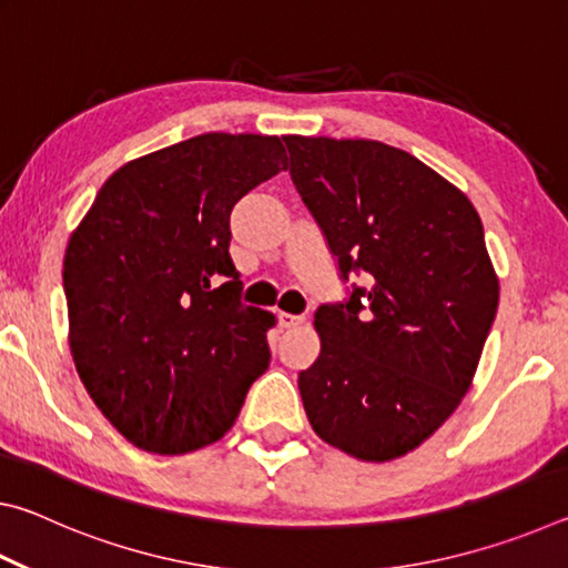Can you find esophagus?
Returning <instances> with one entry per match:
<instances>
[{
  "mask_svg": "<svg viewBox=\"0 0 568 568\" xmlns=\"http://www.w3.org/2000/svg\"><path fill=\"white\" fill-rule=\"evenodd\" d=\"M277 321H281V328H297L305 318L303 315H293V313H277Z\"/></svg>",
  "mask_w": 568,
  "mask_h": 568,
  "instance_id": "obj_1",
  "label": "esophagus"
}]
</instances>
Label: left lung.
<instances>
[{"instance_id":"obj_1","label":"left lung","mask_w":568,"mask_h":568,"mask_svg":"<svg viewBox=\"0 0 568 568\" xmlns=\"http://www.w3.org/2000/svg\"><path fill=\"white\" fill-rule=\"evenodd\" d=\"M291 178L343 277L321 305V355L297 376L307 420L361 460L418 448L458 408L498 307L476 207L418 158L376 140L285 134Z\"/></svg>"}]
</instances>
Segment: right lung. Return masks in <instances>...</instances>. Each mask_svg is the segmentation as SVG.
I'll return each instance as SVG.
<instances>
[{"mask_svg": "<svg viewBox=\"0 0 568 568\" xmlns=\"http://www.w3.org/2000/svg\"><path fill=\"white\" fill-rule=\"evenodd\" d=\"M285 168L273 134H197L112 172L67 243L77 373L132 446L215 444L271 363L275 315L240 303L230 213Z\"/></svg>", "mask_w": 568, "mask_h": 568, "instance_id": "right-lung-1", "label": "right lung"}]
</instances>
